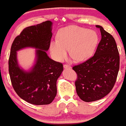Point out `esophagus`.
Listing matches in <instances>:
<instances>
[{"label":"esophagus","instance_id":"obj_1","mask_svg":"<svg viewBox=\"0 0 126 126\" xmlns=\"http://www.w3.org/2000/svg\"><path fill=\"white\" fill-rule=\"evenodd\" d=\"M63 67H64V69H71L72 68V67H71L70 65H67V64L64 65Z\"/></svg>","mask_w":126,"mask_h":126}]
</instances>
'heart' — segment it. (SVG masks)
Instances as JSON below:
<instances>
[{"instance_id": "heart-1", "label": "heart", "mask_w": 126, "mask_h": 126, "mask_svg": "<svg viewBox=\"0 0 126 126\" xmlns=\"http://www.w3.org/2000/svg\"><path fill=\"white\" fill-rule=\"evenodd\" d=\"M98 39L94 30L69 26L58 31V39L50 42L49 50L52 57L58 62H62L67 58L68 49L76 61L84 62L93 55Z\"/></svg>"}]
</instances>
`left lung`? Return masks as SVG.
Here are the masks:
<instances>
[{
	"label": "left lung",
	"mask_w": 126,
	"mask_h": 126,
	"mask_svg": "<svg viewBox=\"0 0 126 126\" xmlns=\"http://www.w3.org/2000/svg\"><path fill=\"white\" fill-rule=\"evenodd\" d=\"M102 39L93 57L72 69L78 74L76 91L86 102L101 99L112 89L119 69V55L116 43L111 34L102 26Z\"/></svg>",
	"instance_id": "left-lung-1"
}]
</instances>
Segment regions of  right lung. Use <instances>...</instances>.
Returning a JSON list of instances; mask_svg holds the SVG:
<instances>
[{
    "label": "right lung",
    "mask_w": 126,
    "mask_h": 126,
    "mask_svg": "<svg viewBox=\"0 0 126 126\" xmlns=\"http://www.w3.org/2000/svg\"><path fill=\"white\" fill-rule=\"evenodd\" d=\"M52 22L48 20L24 28L14 40L8 62L9 74L16 93L24 100L35 105L49 104L57 93L56 81L63 71V64L48 56ZM35 49L33 65L25 70L18 64L17 51Z\"/></svg>",
    "instance_id": "1"
}]
</instances>
